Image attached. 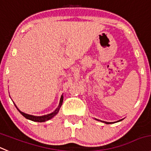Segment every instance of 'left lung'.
I'll use <instances>...</instances> for the list:
<instances>
[{
    "label": "left lung",
    "mask_w": 151,
    "mask_h": 151,
    "mask_svg": "<svg viewBox=\"0 0 151 151\" xmlns=\"http://www.w3.org/2000/svg\"><path fill=\"white\" fill-rule=\"evenodd\" d=\"M95 119L96 120H97V121H100V122H104V123H105V124H112V123L113 122H104V121H101V120H99V119ZM122 119H121V120H119V121H117V122H113V123H116V122H120V121H122Z\"/></svg>",
    "instance_id": "obj_1"
}]
</instances>
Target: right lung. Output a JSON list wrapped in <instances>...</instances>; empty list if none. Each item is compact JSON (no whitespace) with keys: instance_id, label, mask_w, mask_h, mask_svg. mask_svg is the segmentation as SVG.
<instances>
[{"instance_id":"obj_1","label":"right lung","mask_w":151,"mask_h":151,"mask_svg":"<svg viewBox=\"0 0 151 151\" xmlns=\"http://www.w3.org/2000/svg\"><path fill=\"white\" fill-rule=\"evenodd\" d=\"M63 100H64V96H63V95H61V99H60L59 104H58V107L55 109V110H54L52 113H50V114L44 115V116H32V115H29V114H27V113H23L22 111H21V110H20L17 107V106L15 105V107H16V108L18 109V111L20 112V113H21L23 116H24L26 119H27L31 120V121H33V122H47V121H48V120L52 119V118L54 117L55 115H57V113H58V111H59L60 108H61V105H62Z\"/></svg>"}]
</instances>
